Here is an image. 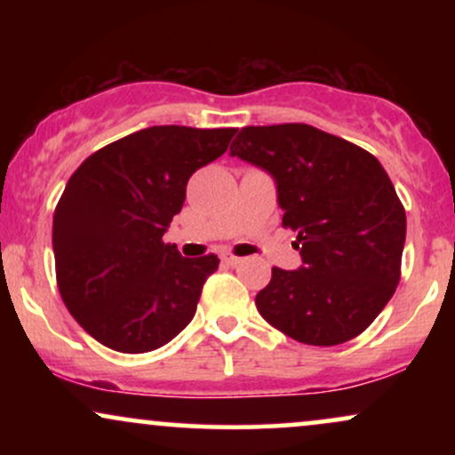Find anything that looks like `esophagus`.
Segmentation results:
<instances>
[{
  "instance_id": "34e87169",
  "label": "esophagus",
  "mask_w": 455,
  "mask_h": 455,
  "mask_svg": "<svg viewBox=\"0 0 455 455\" xmlns=\"http://www.w3.org/2000/svg\"><path fill=\"white\" fill-rule=\"evenodd\" d=\"M242 260H243V259L235 257V254H231V252L222 254V263H224V265H239V263H242Z\"/></svg>"
}]
</instances>
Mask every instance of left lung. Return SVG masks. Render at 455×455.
<instances>
[{"instance_id": "obj_1", "label": "left lung", "mask_w": 455, "mask_h": 455, "mask_svg": "<svg viewBox=\"0 0 455 455\" xmlns=\"http://www.w3.org/2000/svg\"><path fill=\"white\" fill-rule=\"evenodd\" d=\"M231 156L275 180L282 227L297 233L299 269H271L260 316L312 347L365 331L400 282L406 213L372 154L307 124L242 128Z\"/></svg>"}]
</instances>
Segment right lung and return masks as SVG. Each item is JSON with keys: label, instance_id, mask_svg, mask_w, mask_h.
I'll return each mask as SVG.
<instances>
[{"label": "right lung", "instance_id": "obj_1", "mask_svg": "<svg viewBox=\"0 0 455 455\" xmlns=\"http://www.w3.org/2000/svg\"><path fill=\"white\" fill-rule=\"evenodd\" d=\"M235 128L151 126L98 149L68 180L53 213L60 295L104 347L148 353L192 321L216 254L186 259L162 242L195 171Z\"/></svg>", "mask_w": 455, "mask_h": 455}]
</instances>
